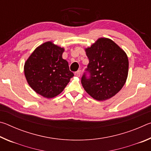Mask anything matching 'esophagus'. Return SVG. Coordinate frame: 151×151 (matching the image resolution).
<instances>
[{
  "label": "esophagus",
  "instance_id": "obj_1",
  "mask_svg": "<svg viewBox=\"0 0 151 151\" xmlns=\"http://www.w3.org/2000/svg\"><path fill=\"white\" fill-rule=\"evenodd\" d=\"M81 70H78V71H76V72L75 73V75L76 76H77V77H80V76H81Z\"/></svg>",
  "mask_w": 151,
  "mask_h": 151
}]
</instances>
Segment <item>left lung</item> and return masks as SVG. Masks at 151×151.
<instances>
[{
    "label": "left lung",
    "instance_id": "obj_1",
    "mask_svg": "<svg viewBox=\"0 0 151 151\" xmlns=\"http://www.w3.org/2000/svg\"><path fill=\"white\" fill-rule=\"evenodd\" d=\"M85 50L89 60L86 70L90 78H86L85 75L82 77L84 89L97 101L112 98L127 81L129 59L126 52L108 38H99Z\"/></svg>",
    "mask_w": 151,
    "mask_h": 151
}]
</instances>
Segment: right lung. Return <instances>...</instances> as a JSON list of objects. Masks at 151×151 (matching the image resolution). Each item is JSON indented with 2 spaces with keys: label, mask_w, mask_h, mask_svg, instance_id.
<instances>
[{
  "label": "right lung",
  "mask_w": 151,
  "mask_h": 151,
  "mask_svg": "<svg viewBox=\"0 0 151 151\" xmlns=\"http://www.w3.org/2000/svg\"><path fill=\"white\" fill-rule=\"evenodd\" d=\"M64 51V48L47 41L36 48L24 63L28 84L45 98H53L60 94L73 77L68 62L63 58Z\"/></svg>",
  "instance_id": "1"
}]
</instances>
